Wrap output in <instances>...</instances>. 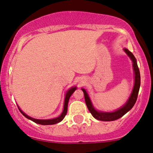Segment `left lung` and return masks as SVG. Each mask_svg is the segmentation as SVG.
<instances>
[{
    "instance_id": "1",
    "label": "left lung",
    "mask_w": 153,
    "mask_h": 153,
    "mask_svg": "<svg viewBox=\"0 0 153 153\" xmlns=\"http://www.w3.org/2000/svg\"><path fill=\"white\" fill-rule=\"evenodd\" d=\"M124 51L127 54L128 57L131 59V62H132L133 71H134V87H133L130 96L129 97L127 102L125 103V104H124L121 108L114 111H100L96 110L92 102H91V100L90 97H89L87 91L84 88H81L84 93L85 103H86V106L88 108L89 111L91 112L93 117L95 119H98V120L103 121V122H111V121H114L121 118L125 114H127L129 110L132 108L135 102H136L137 99L139 90H140V74L137 66V59L134 57V54L131 53L130 51L128 50L127 49H124Z\"/></svg>"
}]
</instances>
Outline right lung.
Wrapping results in <instances>:
<instances>
[{"label":"right lung","instance_id":"1","mask_svg":"<svg viewBox=\"0 0 153 153\" xmlns=\"http://www.w3.org/2000/svg\"><path fill=\"white\" fill-rule=\"evenodd\" d=\"M77 87H72L69 90H68V91L66 92L65 94V101H64V106H63V110L62 112L61 113V114L58 117H56V118L54 119H34L32 118V117H29L27 114H26L21 109L20 107L18 106V108L19 111H20L21 113L26 118H27L28 119H30V120L32 121L36 124H42V125H52V124H57V123L60 122L61 121H62V119L65 118V117L67 111H68V101H69L70 98H71V95L74 93V91L76 90Z\"/></svg>","mask_w":153,"mask_h":153}]
</instances>
